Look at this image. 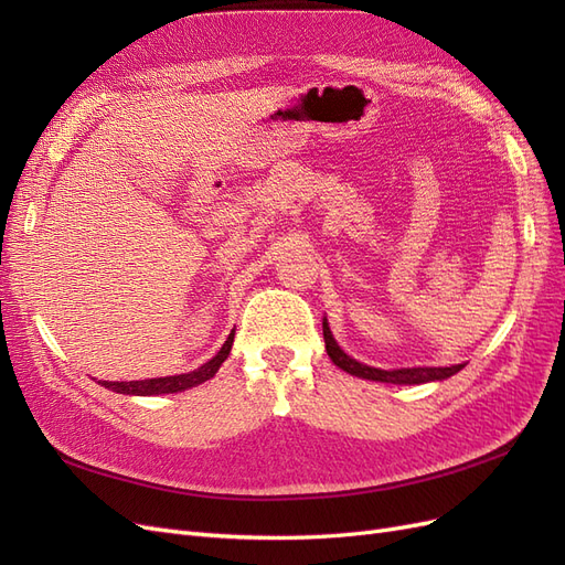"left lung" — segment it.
<instances>
[{
  "label": "left lung",
  "mask_w": 565,
  "mask_h": 565,
  "mask_svg": "<svg viewBox=\"0 0 565 565\" xmlns=\"http://www.w3.org/2000/svg\"><path fill=\"white\" fill-rule=\"evenodd\" d=\"M322 337H324V351L332 358V363L341 367L344 372L353 374V377L370 380V382H384V384H426V382H443L457 374L461 365H450V367H401V370H382V367H372L361 361H355L349 353H344L337 344V339L332 337V330L328 324V318H322Z\"/></svg>",
  "instance_id": "obj_1"
}]
</instances>
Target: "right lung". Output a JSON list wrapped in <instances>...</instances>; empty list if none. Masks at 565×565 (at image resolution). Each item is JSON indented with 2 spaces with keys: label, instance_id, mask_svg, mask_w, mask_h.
Returning a JSON list of instances; mask_svg holds the SVG:
<instances>
[{
  "label": "right lung",
  "instance_id": "1",
  "mask_svg": "<svg viewBox=\"0 0 565 565\" xmlns=\"http://www.w3.org/2000/svg\"><path fill=\"white\" fill-rule=\"evenodd\" d=\"M233 337H235V330L228 334V339L224 341V347L218 349V353L212 358V361L200 365L193 372L172 374V377H158V380H141V382H98V384L115 391V393H127V396H160V393H179V391H185V388H193L202 382L212 380L214 374L218 372L221 363H224L228 353H231Z\"/></svg>",
  "mask_w": 565,
  "mask_h": 565
}]
</instances>
